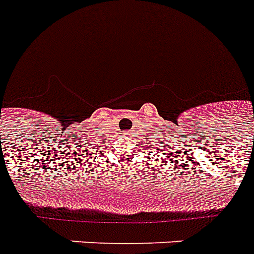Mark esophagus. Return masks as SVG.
<instances>
[{"mask_svg":"<svg viewBox=\"0 0 254 254\" xmlns=\"http://www.w3.org/2000/svg\"><path fill=\"white\" fill-rule=\"evenodd\" d=\"M125 134H127V135H131V134H134V133L131 130H127V131H125Z\"/></svg>","mask_w":254,"mask_h":254,"instance_id":"1","label":"esophagus"}]
</instances>
